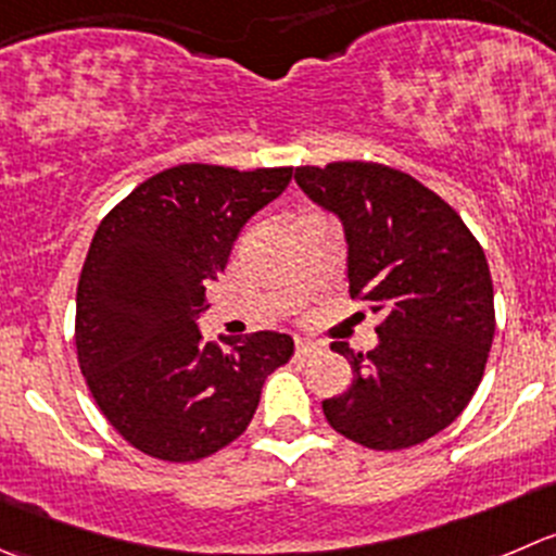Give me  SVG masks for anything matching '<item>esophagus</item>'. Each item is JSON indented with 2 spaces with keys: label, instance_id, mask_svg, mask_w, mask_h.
<instances>
[{
  "label": "esophagus",
  "instance_id": "esophagus-1",
  "mask_svg": "<svg viewBox=\"0 0 556 556\" xmlns=\"http://www.w3.org/2000/svg\"><path fill=\"white\" fill-rule=\"evenodd\" d=\"M320 342L315 339H295V355H312V353H320Z\"/></svg>",
  "mask_w": 556,
  "mask_h": 556
}]
</instances>
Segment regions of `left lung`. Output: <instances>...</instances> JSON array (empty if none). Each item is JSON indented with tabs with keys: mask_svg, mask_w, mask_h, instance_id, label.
<instances>
[{
	"mask_svg": "<svg viewBox=\"0 0 556 556\" xmlns=\"http://www.w3.org/2000/svg\"><path fill=\"white\" fill-rule=\"evenodd\" d=\"M295 181L339 217L350 295L382 317L369 353L331 344L353 382L323 402L326 421L375 451L434 438L470 404L492 350L494 288L481 244L438 192L388 165H304Z\"/></svg>",
	"mask_w": 556,
	"mask_h": 556,
	"instance_id": "1",
	"label": "left lung"
}]
</instances>
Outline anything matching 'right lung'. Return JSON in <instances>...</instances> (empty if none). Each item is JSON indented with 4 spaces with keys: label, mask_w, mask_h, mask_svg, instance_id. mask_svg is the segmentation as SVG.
I'll return each instance as SVG.
<instances>
[{
    "label": "right lung",
    "mask_w": 556,
    "mask_h": 556,
    "mask_svg": "<svg viewBox=\"0 0 556 556\" xmlns=\"http://www.w3.org/2000/svg\"><path fill=\"white\" fill-rule=\"evenodd\" d=\"M293 168L176 165L135 187L91 239L75 299V350L97 407L132 448L198 462L233 443L261 388L293 355L277 331L201 342L206 285L252 214Z\"/></svg>",
    "instance_id": "add662e5"
}]
</instances>
